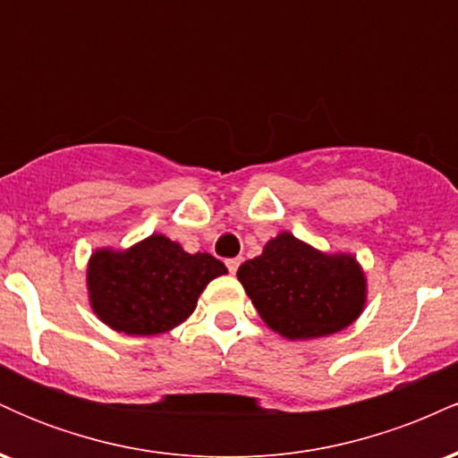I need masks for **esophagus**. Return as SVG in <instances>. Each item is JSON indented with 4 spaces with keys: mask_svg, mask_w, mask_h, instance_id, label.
Listing matches in <instances>:
<instances>
[{
    "mask_svg": "<svg viewBox=\"0 0 458 458\" xmlns=\"http://www.w3.org/2000/svg\"><path fill=\"white\" fill-rule=\"evenodd\" d=\"M239 265H241V259H228V260H225V267H228L230 273H236Z\"/></svg>",
    "mask_w": 458,
    "mask_h": 458,
    "instance_id": "34e87169",
    "label": "esophagus"
}]
</instances>
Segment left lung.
I'll use <instances>...</instances> for the list:
<instances>
[{"instance_id":"left-lung-1","label":"left lung","mask_w":458,"mask_h":458,"mask_svg":"<svg viewBox=\"0 0 458 458\" xmlns=\"http://www.w3.org/2000/svg\"><path fill=\"white\" fill-rule=\"evenodd\" d=\"M247 297L276 334L323 338L349 327L366 306V276L351 254H325L291 233L236 271Z\"/></svg>"}]
</instances>
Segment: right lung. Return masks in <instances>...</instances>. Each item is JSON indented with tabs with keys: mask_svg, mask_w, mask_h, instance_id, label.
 Returning a JSON list of instances; mask_svg holds the SVG:
<instances>
[{
	"mask_svg": "<svg viewBox=\"0 0 458 458\" xmlns=\"http://www.w3.org/2000/svg\"><path fill=\"white\" fill-rule=\"evenodd\" d=\"M228 273L211 254H187L176 241L150 234L123 251L97 250L88 262L90 306L105 325L129 335L174 329L215 277Z\"/></svg>",
	"mask_w": 458,
	"mask_h": 458,
	"instance_id": "obj_1",
	"label": "right lung"
}]
</instances>
